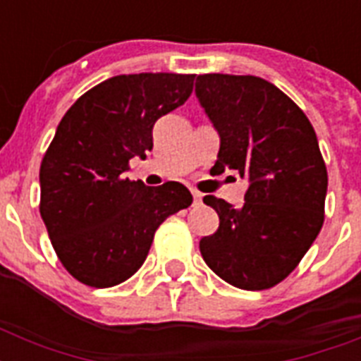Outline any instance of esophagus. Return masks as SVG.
Here are the masks:
<instances>
[{"instance_id": "1", "label": "esophagus", "mask_w": 361, "mask_h": 361, "mask_svg": "<svg viewBox=\"0 0 361 361\" xmlns=\"http://www.w3.org/2000/svg\"><path fill=\"white\" fill-rule=\"evenodd\" d=\"M192 198H195V202H200V200H202V192H198V191H195V189H192Z\"/></svg>"}]
</instances>
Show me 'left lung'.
Here are the masks:
<instances>
[{
	"label": "left lung",
	"instance_id": "obj_1",
	"mask_svg": "<svg viewBox=\"0 0 361 361\" xmlns=\"http://www.w3.org/2000/svg\"><path fill=\"white\" fill-rule=\"evenodd\" d=\"M197 97L219 133L212 170H236L249 189L241 208L204 197L219 228L200 240L204 262L243 290L288 277L324 223L328 172L303 110L258 76L200 75Z\"/></svg>",
	"mask_w": 361,
	"mask_h": 361
}]
</instances>
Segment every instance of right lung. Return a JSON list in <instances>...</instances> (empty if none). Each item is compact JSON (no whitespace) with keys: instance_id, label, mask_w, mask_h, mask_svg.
Instances as JSON below:
<instances>
[{"instance_id":"1","label":"right lung","mask_w":361,"mask_h":361,"mask_svg":"<svg viewBox=\"0 0 361 361\" xmlns=\"http://www.w3.org/2000/svg\"><path fill=\"white\" fill-rule=\"evenodd\" d=\"M195 75L140 73L101 82L61 118L41 163V217L59 262L76 281L109 288L146 260L159 225L191 206L178 181L125 178L153 147V125L185 103Z\"/></svg>"}]
</instances>
